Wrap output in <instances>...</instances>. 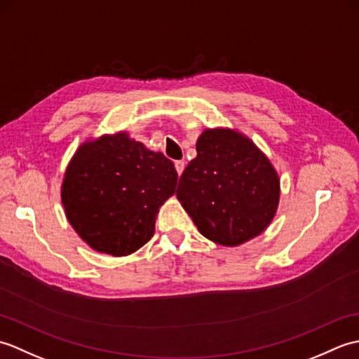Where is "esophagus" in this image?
Instances as JSON below:
<instances>
[{
  "mask_svg": "<svg viewBox=\"0 0 359 359\" xmlns=\"http://www.w3.org/2000/svg\"><path fill=\"white\" fill-rule=\"evenodd\" d=\"M174 166H175V171H177V174L180 175L185 170V162H184V160H177V162L174 163Z\"/></svg>",
  "mask_w": 359,
  "mask_h": 359,
  "instance_id": "esophagus-1",
  "label": "esophagus"
}]
</instances>
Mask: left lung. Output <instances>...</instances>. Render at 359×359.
Returning a JSON list of instances; mask_svg holds the SVG:
<instances>
[{"label": "left lung", "instance_id": "1", "mask_svg": "<svg viewBox=\"0 0 359 359\" xmlns=\"http://www.w3.org/2000/svg\"><path fill=\"white\" fill-rule=\"evenodd\" d=\"M182 174L177 196L211 242L238 247L264 233L276 216L280 180L270 158L234 128H207Z\"/></svg>", "mask_w": 359, "mask_h": 359}]
</instances>
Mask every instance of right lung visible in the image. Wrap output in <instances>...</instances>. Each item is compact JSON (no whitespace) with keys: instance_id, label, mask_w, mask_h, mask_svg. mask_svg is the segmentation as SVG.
<instances>
[{"instance_id":"right-lung-1","label":"right lung","mask_w":359,"mask_h":359,"mask_svg":"<svg viewBox=\"0 0 359 359\" xmlns=\"http://www.w3.org/2000/svg\"><path fill=\"white\" fill-rule=\"evenodd\" d=\"M177 185L162 152L126 131L83 142L67 163L62 203L67 222L97 253H135L156 231V217Z\"/></svg>"}]
</instances>
